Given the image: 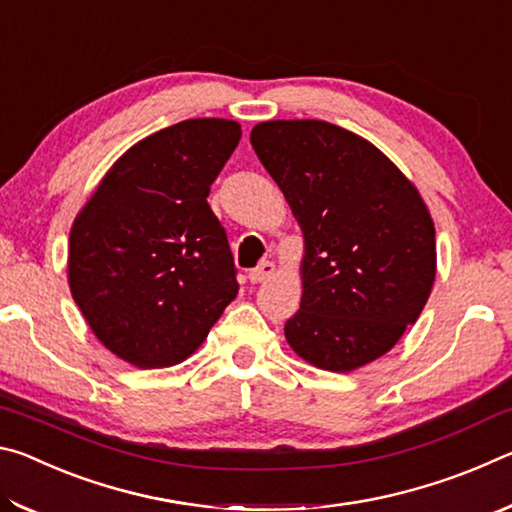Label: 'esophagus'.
Wrapping results in <instances>:
<instances>
[{
    "label": "esophagus",
    "mask_w": 512,
    "mask_h": 512,
    "mask_svg": "<svg viewBox=\"0 0 512 512\" xmlns=\"http://www.w3.org/2000/svg\"><path fill=\"white\" fill-rule=\"evenodd\" d=\"M273 271H275V264H273V262H262V264L255 266L253 271L248 273V280L253 282V284H259V282L268 280V277L273 275Z\"/></svg>",
    "instance_id": "esophagus-1"
}]
</instances>
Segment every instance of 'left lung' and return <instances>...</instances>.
<instances>
[{"mask_svg": "<svg viewBox=\"0 0 512 512\" xmlns=\"http://www.w3.org/2000/svg\"><path fill=\"white\" fill-rule=\"evenodd\" d=\"M259 162L302 237V300L284 325L293 352L350 372L418 320L436 277V230L404 173L368 140L318 119L262 121Z\"/></svg>", "mask_w": 512, "mask_h": 512, "instance_id": "1", "label": "left lung"}]
</instances>
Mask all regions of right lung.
I'll return each instance as SVG.
<instances>
[{"label":"right lung","instance_id":"add662e5","mask_svg":"<svg viewBox=\"0 0 512 512\" xmlns=\"http://www.w3.org/2000/svg\"><path fill=\"white\" fill-rule=\"evenodd\" d=\"M241 140L230 119H187L131 146L69 232V289L97 339L137 368L185 361L237 298L210 187Z\"/></svg>","mask_w":512,"mask_h":512}]
</instances>
